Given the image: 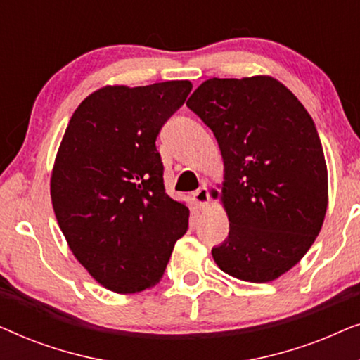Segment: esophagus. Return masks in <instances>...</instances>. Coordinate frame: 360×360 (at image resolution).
<instances>
[{
  "mask_svg": "<svg viewBox=\"0 0 360 360\" xmlns=\"http://www.w3.org/2000/svg\"><path fill=\"white\" fill-rule=\"evenodd\" d=\"M193 198H195L196 205H198L200 210L208 208V205H210V191H208V188H206V186H203V188H200V190H196L195 193H193Z\"/></svg>",
  "mask_w": 360,
  "mask_h": 360,
  "instance_id": "esophagus-1",
  "label": "esophagus"
}]
</instances>
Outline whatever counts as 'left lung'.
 I'll list each match as a JSON object with an SVG mask.
<instances>
[{
	"label": "left lung",
	"instance_id": "8db88e82",
	"mask_svg": "<svg viewBox=\"0 0 360 360\" xmlns=\"http://www.w3.org/2000/svg\"><path fill=\"white\" fill-rule=\"evenodd\" d=\"M186 106L213 131L224 162L219 195L229 236L213 248L231 277L265 283L297 265L321 231L328 167L314 122L269 75L210 78Z\"/></svg>",
	"mask_w": 360,
	"mask_h": 360
}]
</instances>
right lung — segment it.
<instances>
[{"mask_svg":"<svg viewBox=\"0 0 360 360\" xmlns=\"http://www.w3.org/2000/svg\"><path fill=\"white\" fill-rule=\"evenodd\" d=\"M193 85H106L73 112L57 150L51 198L78 262L103 287L136 293L160 282L188 229V206L165 193L155 139Z\"/></svg>","mask_w":360,"mask_h":360,"instance_id":"1","label":"right lung"}]
</instances>
